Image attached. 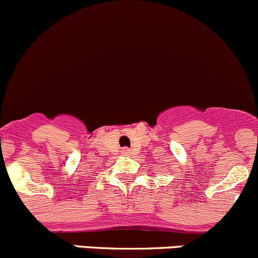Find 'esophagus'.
<instances>
[{
  "instance_id": "esophagus-1",
  "label": "esophagus",
  "mask_w": 258,
  "mask_h": 258,
  "mask_svg": "<svg viewBox=\"0 0 258 258\" xmlns=\"http://www.w3.org/2000/svg\"><path fill=\"white\" fill-rule=\"evenodd\" d=\"M122 153L126 154V156H130V154H131V150H130V148H123Z\"/></svg>"
}]
</instances>
